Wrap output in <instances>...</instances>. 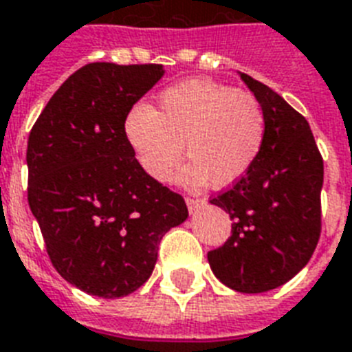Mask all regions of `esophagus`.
Listing matches in <instances>:
<instances>
[{"instance_id":"1","label":"esophagus","mask_w":352,"mask_h":352,"mask_svg":"<svg viewBox=\"0 0 352 352\" xmlns=\"http://www.w3.org/2000/svg\"><path fill=\"white\" fill-rule=\"evenodd\" d=\"M185 204L189 207L190 213H196V211L204 206V200H198V198H185Z\"/></svg>"}]
</instances>
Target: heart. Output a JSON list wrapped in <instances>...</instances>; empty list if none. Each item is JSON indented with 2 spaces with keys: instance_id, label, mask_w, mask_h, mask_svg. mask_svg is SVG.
Wrapping results in <instances>:
<instances>
[{
  "instance_id": "obj_1",
  "label": "heart",
  "mask_w": 352,
  "mask_h": 352,
  "mask_svg": "<svg viewBox=\"0 0 352 352\" xmlns=\"http://www.w3.org/2000/svg\"><path fill=\"white\" fill-rule=\"evenodd\" d=\"M139 168L167 184L184 157L192 162L179 182L196 189L209 182L228 187L244 178L263 151L266 117L253 95L211 78H189L163 89L157 110L139 104L124 121Z\"/></svg>"
}]
</instances>
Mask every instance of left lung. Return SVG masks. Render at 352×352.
Masks as SVG:
<instances>
[{
	"instance_id": "1",
	"label": "left lung",
	"mask_w": 352,
	"mask_h": 352,
	"mask_svg": "<svg viewBox=\"0 0 352 352\" xmlns=\"http://www.w3.org/2000/svg\"><path fill=\"white\" fill-rule=\"evenodd\" d=\"M241 78L263 106L266 135L252 170L209 200L233 224L207 261L226 287L261 294L292 279L318 246L323 160L299 111L266 84L246 73Z\"/></svg>"
}]
</instances>
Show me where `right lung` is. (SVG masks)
<instances>
[{
  "label": "right lung",
  "instance_id": "add662e5",
  "mask_svg": "<svg viewBox=\"0 0 352 352\" xmlns=\"http://www.w3.org/2000/svg\"><path fill=\"white\" fill-rule=\"evenodd\" d=\"M162 64L80 67L49 99L27 143L29 207L49 258L82 292L104 299L135 292L185 200L139 168L124 121L163 77Z\"/></svg>",
  "mask_w": 352,
  "mask_h": 352
}]
</instances>
